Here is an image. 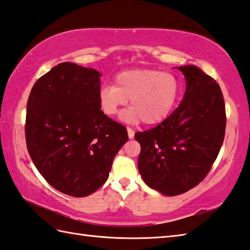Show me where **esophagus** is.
Here are the masks:
<instances>
[{"instance_id": "obj_1", "label": "esophagus", "mask_w": 250, "mask_h": 250, "mask_svg": "<svg viewBox=\"0 0 250 250\" xmlns=\"http://www.w3.org/2000/svg\"><path fill=\"white\" fill-rule=\"evenodd\" d=\"M126 131H128V135H129V139H133L134 137V131L132 130L130 126H128V128H126Z\"/></svg>"}]
</instances>
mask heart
I'll return each instance as SVG.
<instances>
[{
    "label": "heart",
    "instance_id": "heart-1",
    "mask_svg": "<svg viewBox=\"0 0 250 250\" xmlns=\"http://www.w3.org/2000/svg\"><path fill=\"white\" fill-rule=\"evenodd\" d=\"M178 79L171 73L157 70H129L119 73L115 84H105L99 91V104L103 114L114 117L121 107H132L121 114L130 124L141 120L155 125L167 119L179 97Z\"/></svg>",
    "mask_w": 250,
    "mask_h": 250
}]
</instances>
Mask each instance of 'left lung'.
Here are the masks:
<instances>
[{
	"label": "left lung",
	"instance_id": "left-lung-1",
	"mask_svg": "<svg viewBox=\"0 0 250 250\" xmlns=\"http://www.w3.org/2000/svg\"><path fill=\"white\" fill-rule=\"evenodd\" d=\"M187 88L178 107L155 128L135 133L139 171L150 188L178 195L209 173L226 133V105L219 84L194 65L180 66Z\"/></svg>",
	"mask_w": 250,
	"mask_h": 250
}]
</instances>
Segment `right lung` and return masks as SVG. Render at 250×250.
Returning <instances> with one entry per match:
<instances>
[{"label": "right lung", "instance_id": "obj_1", "mask_svg": "<svg viewBox=\"0 0 250 250\" xmlns=\"http://www.w3.org/2000/svg\"><path fill=\"white\" fill-rule=\"evenodd\" d=\"M101 74L63 62L37 79L25 117V142L46 182L67 195L83 198L108 178L114 158L128 141L125 125L103 114Z\"/></svg>", "mask_w": 250, "mask_h": 250}]
</instances>
